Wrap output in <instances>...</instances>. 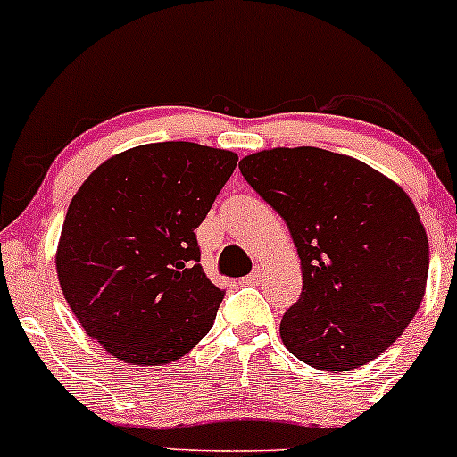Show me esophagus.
<instances>
[{
    "instance_id": "esophagus-1",
    "label": "esophagus",
    "mask_w": 457,
    "mask_h": 457,
    "mask_svg": "<svg viewBox=\"0 0 457 457\" xmlns=\"http://www.w3.org/2000/svg\"><path fill=\"white\" fill-rule=\"evenodd\" d=\"M261 280H263V270H261V268H254L253 274L245 276L244 283H245V285H259Z\"/></svg>"
}]
</instances>
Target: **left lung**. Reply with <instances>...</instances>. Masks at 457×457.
Wrapping results in <instances>:
<instances>
[{
	"mask_svg": "<svg viewBox=\"0 0 457 457\" xmlns=\"http://www.w3.org/2000/svg\"><path fill=\"white\" fill-rule=\"evenodd\" d=\"M239 170L300 256L302 295L280 321L287 350L330 373L380 356L428 283V235L408 194L365 162L315 146L253 153Z\"/></svg>",
	"mask_w": 457,
	"mask_h": 457,
	"instance_id": "left-lung-1",
	"label": "left lung"
}]
</instances>
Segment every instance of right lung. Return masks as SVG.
<instances>
[{
	"mask_svg": "<svg viewBox=\"0 0 457 457\" xmlns=\"http://www.w3.org/2000/svg\"><path fill=\"white\" fill-rule=\"evenodd\" d=\"M237 155L196 142L133 146L101 163L66 212L55 270L86 335L129 365H168L222 302L196 230Z\"/></svg>",
	"mask_w": 457,
	"mask_h": 457,
	"instance_id": "obj_1",
	"label": "right lung"
}]
</instances>
